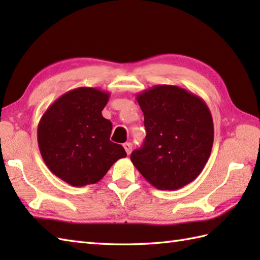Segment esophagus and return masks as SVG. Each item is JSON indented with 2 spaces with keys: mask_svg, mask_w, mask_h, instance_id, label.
I'll return each mask as SVG.
<instances>
[{
  "mask_svg": "<svg viewBox=\"0 0 260 260\" xmlns=\"http://www.w3.org/2000/svg\"><path fill=\"white\" fill-rule=\"evenodd\" d=\"M123 146L125 148L127 155H129V154L132 153V148H133V144H132V143H129V142H127V143H125Z\"/></svg>",
  "mask_w": 260,
  "mask_h": 260,
  "instance_id": "34e87169",
  "label": "esophagus"
}]
</instances>
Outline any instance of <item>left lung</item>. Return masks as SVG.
Segmentation results:
<instances>
[{"label": "left lung", "mask_w": 260, "mask_h": 260, "mask_svg": "<svg viewBox=\"0 0 260 260\" xmlns=\"http://www.w3.org/2000/svg\"><path fill=\"white\" fill-rule=\"evenodd\" d=\"M146 137L131 161L158 190H178L202 172L213 144V120L206 102L184 88L156 85L136 95Z\"/></svg>", "instance_id": "8db88e82"}]
</instances>
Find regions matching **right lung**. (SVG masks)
<instances>
[{
	"label": "right lung",
	"mask_w": 260,
	"mask_h": 260,
	"mask_svg": "<svg viewBox=\"0 0 260 260\" xmlns=\"http://www.w3.org/2000/svg\"><path fill=\"white\" fill-rule=\"evenodd\" d=\"M110 93L79 87L49 106L38 125V145L48 169L73 186L97 183L119 158L124 147L109 140L112 121L102 110Z\"/></svg>",
	"instance_id": "1"
}]
</instances>
